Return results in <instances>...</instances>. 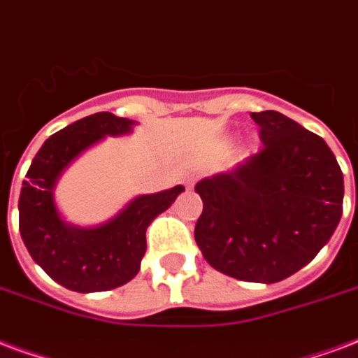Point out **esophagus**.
I'll list each match as a JSON object with an SVG mask.
<instances>
[{"instance_id":"34e87169","label":"esophagus","mask_w":358,"mask_h":358,"mask_svg":"<svg viewBox=\"0 0 358 358\" xmlns=\"http://www.w3.org/2000/svg\"><path fill=\"white\" fill-rule=\"evenodd\" d=\"M196 182V176L194 173H187V176H185V185H187V187H192V185H194Z\"/></svg>"}]
</instances>
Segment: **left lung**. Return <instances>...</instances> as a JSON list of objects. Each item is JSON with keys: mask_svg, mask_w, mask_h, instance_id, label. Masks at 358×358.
<instances>
[{"mask_svg": "<svg viewBox=\"0 0 358 358\" xmlns=\"http://www.w3.org/2000/svg\"><path fill=\"white\" fill-rule=\"evenodd\" d=\"M264 149L196 182L194 240L215 270L278 283L310 264L342 219L343 173L313 131L278 111L251 113Z\"/></svg>", "mask_w": 358, "mask_h": 358, "instance_id": "left-lung-1", "label": "left lung"}]
</instances>
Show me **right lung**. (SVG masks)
<instances>
[{"label": "right lung", "mask_w": 358, "mask_h": 358, "mask_svg": "<svg viewBox=\"0 0 358 358\" xmlns=\"http://www.w3.org/2000/svg\"><path fill=\"white\" fill-rule=\"evenodd\" d=\"M136 120L96 113L66 126L43 143L31 160L18 200V228L31 259L56 283L75 292L122 287L138 275L147 251L145 232L185 187L141 194L98 227H77L58 211L56 182L64 169L107 136L130 134Z\"/></svg>", "instance_id": "add662e5"}]
</instances>
